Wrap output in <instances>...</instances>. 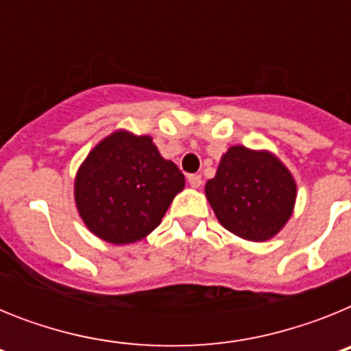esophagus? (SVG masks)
Instances as JSON below:
<instances>
[{"label": "esophagus", "instance_id": "1", "mask_svg": "<svg viewBox=\"0 0 351 351\" xmlns=\"http://www.w3.org/2000/svg\"><path fill=\"white\" fill-rule=\"evenodd\" d=\"M188 182H190V186H193V188H200V186H202V178H200L198 173H191V176H188Z\"/></svg>", "mask_w": 351, "mask_h": 351}]
</instances>
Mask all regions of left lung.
<instances>
[{"label":"left lung","mask_w":351,"mask_h":351,"mask_svg":"<svg viewBox=\"0 0 351 351\" xmlns=\"http://www.w3.org/2000/svg\"><path fill=\"white\" fill-rule=\"evenodd\" d=\"M206 197L226 230L260 243L287 225L297 186L290 170L269 151L232 145L207 181Z\"/></svg>","instance_id":"1"}]
</instances>
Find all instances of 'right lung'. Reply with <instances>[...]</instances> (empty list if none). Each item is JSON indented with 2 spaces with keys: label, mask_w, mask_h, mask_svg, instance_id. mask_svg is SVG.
<instances>
[{
  "label": "right lung",
  "mask_w": 351,
  "mask_h": 351,
  "mask_svg": "<svg viewBox=\"0 0 351 351\" xmlns=\"http://www.w3.org/2000/svg\"><path fill=\"white\" fill-rule=\"evenodd\" d=\"M184 176L147 135L119 130L88 154L75 178L80 218L110 244L137 243L156 228Z\"/></svg>",
  "instance_id": "1"
}]
</instances>
